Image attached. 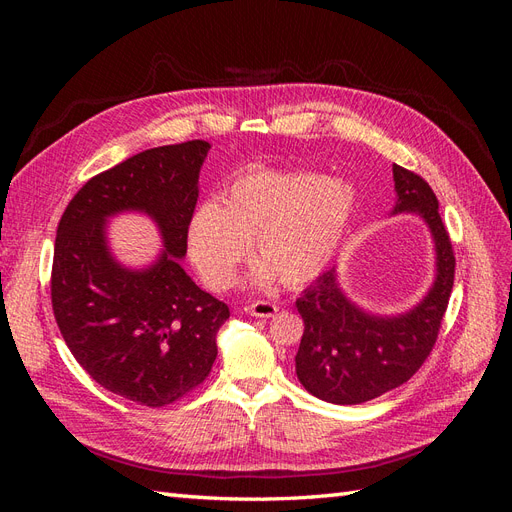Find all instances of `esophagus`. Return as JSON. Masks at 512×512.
Returning a JSON list of instances; mask_svg holds the SVG:
<instances>
[{"instance_id": "34e87169", "label": "esophagus", "mask_w": 512, "mask_h": 512, "mask_svg": "<svg viewBox=\"0 0 512 512\" xmlns=\"http://www.w3.org/2000/svg\"><path fill=\"white\" fill-rule=\"evenodd\" d=\"M280 312V307L271 301H254L250 305H245V314L250 316H258V318H271Z\"/></svg>"}]
</instances>
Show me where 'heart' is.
Listing matches in <instances>:
<instances>
[{
    "instance_id": "1",
    "label": "heart",
    "mask_w": 512,
    "mask_h": 512,
    "mask_svg": "<svg viewBox=\"0 0 512 512\" xmlns=\"http://www.w3.org/2000/svg\"><path fill=\"white\" fill-rule=\"evenodd\" d=\"M354 192L312 173H245L220 203L198 205L188 222V252L203 282L226 290L243 260L254 256L252 282L277 275L284 286L312 282L329 265L352 218Z\"/></svg>"
}]
</instances>
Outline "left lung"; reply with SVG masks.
Instances as JSON below:
<instances>
[{
	"mask_svg": "<svg viewBox=\"0 0 512 512\" xmlns=\"http://www.w3.org/2000/svg\"><path fill=\"white\" fill-rule=\"evenodd\" d=\"M397 203L393 213H418L436 241V282L414 309L374 316L356 307L324 271L297 299L305 331L294 361L305 391L339 406L376 399L408 382L436 346L451 299L455 254L429 183L404 166H393Z\"/></svg>",
	"mask_w": 512,
	"mask_h": 512,
	"instance_id": "left-lung-1",
	"label": "left lung"
}]
</instances>
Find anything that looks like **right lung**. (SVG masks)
<instances>
[{"label":"right lung","instance_id":"obj_1","mask_svg":"<svg viewBox=\"0 0 512 512\" xmlns=\"http://www.w3.org/2000/svg\"><path fill=\"white\" fill-rule=\"evenodd\" d=\"M209 149L188 141L136 153L91 177L57 226L51 301L61 335L106 391L149 408L205 382L230 316L179 265ZM121 210L151 214L163 232L165 252L147 270L121 268L107 252L105 220Z\"/></svg>","mask_w":512,"mask_h":512}]
</instances>
